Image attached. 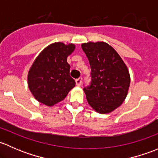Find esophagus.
I'll use <instances>...</instances> for the list:
<instances>
[{
	"instance_id": "1",
	"label": "esophagus",
	"mask_w": 158,
	"mask_h": 158,
	"mask_svg": "<svg viewBox=\"0 0 158 158\" xmlns=\"http://www.w3.org/2000/svg\"><path fill=\"white\" fill-rule=\"evenodd\" d=\"M76 83L78 86H80L82 84V78H79V79H76Z\"/></svg>"
}]
</instances>
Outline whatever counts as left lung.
Masks as SVG:
<instances>
[{"label": "left lung", "instance_id": "8db88e82", "mask_svg": "<svg viewBox=\"0 0 158 158\" xmlns=\"http://www.w3.org/2000/svg\"><path fill=\"white\" fill-rule=\"evenodd\" d=\"M91 67V84L83 89L89 106L100 114L115 110L125 101L130 85L128 67L107 43L82 44Z\"/></svg>", "mask_w": 158, "mask_h": 158}]
</instances>
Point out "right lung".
Returning <instances> with one entry per match:
<instances>
[{"label": "right lung", "instance_id": "right-lung-1", "mask_svg": "<svg viewBox=\"0 0 158 158\" xmlns=\"http://www.w3.org/2000/svg\"><path fill=\"white\" fill-rule=\"evenodd\" d=\"M73 44L57 42L46 47L38 55L28 72V87L34 98L45 106L63 101L76 85L69 76L67 57L75 50Z\"/></svg>", "mask_w": 158, "mask_h": 158}]
</instances>
